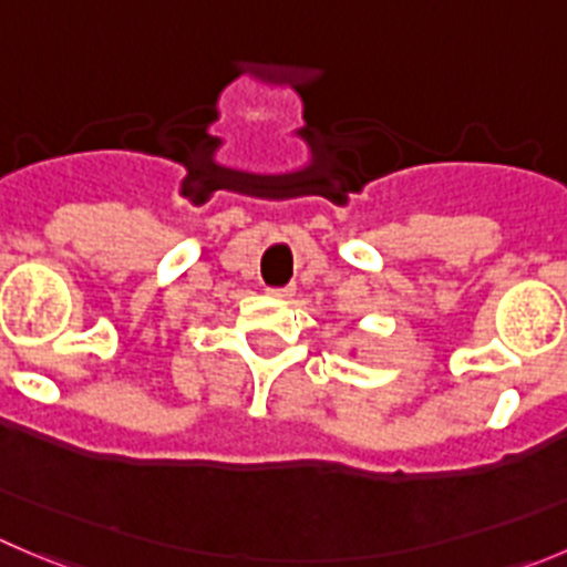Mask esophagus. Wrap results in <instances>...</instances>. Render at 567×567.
Wrapping results in <instances>:
<instances>
[{"instance_id":"1","label":"esophagus","mask_w":567,"mask_h":567,"mask_svg":"<svg viewBox=\"0 0 567 567\" xmlns=\"http://www.w3.org/2000/svg\"><path fill=\"white\" fill-rule=\"evenodd\" d=\"M292 292H295L292 287H278V289H267V295H269V298H275V300H287V298H292Z\"/></svg>"}]
</instances>
